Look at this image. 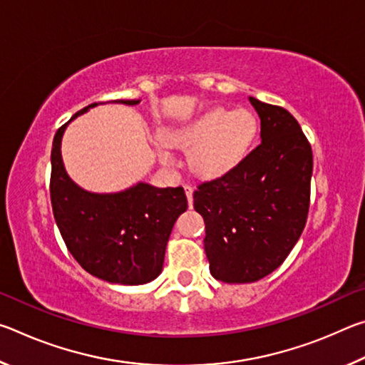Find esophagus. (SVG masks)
Listing matches in <instances>:
<instances>
[{
  "mask_svg": "<svg viewBox=\"0 0 365 365\" xmlns=\"http://www.w3.org/2000/svg\"><path fill=\"white\" fill-rule=\"evenodd\" d=\"M185 193H187L188 205L191 207V206H193V187H190V185H185Z\"/></svg>",
  "mask_w": 365,
  "mask_h": 365,
  "instance_id": "1",
  "label": "esophagus"
}]
</instances>
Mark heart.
<instances>
[{"instance_id": "b5f03b06", "label": "heart", "mask_w": 365, "mask_h": 365, "mask_svg": "<svg viewBox=\"0 0 365 365\" xmlns=\"http://www.w3.org/2000/svg\"><path fill=\"white\" fill-rule=\"evenodd\" d=\"M257 130V119L251 110L212 108L188 125L170 128L165 140L177 148L195 145L190 154L191 169L202 177H219L248 156ZM159 153L164 163H174L163 140L159 141Z\"/></svg>"}]
</instances>
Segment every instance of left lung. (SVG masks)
<instances>
[{
	"instance_id": "obj_1",
	"label": "left lung",
	"mask_w": 365,
	"mask_h": 365,
	"mask_svg": "<svg viewBox=\"0 0 365 365\" xmlns=\"http://www.w3.org/2000/svg\"><path fill=\"white\" fill-rule=\"evenodd\" d=\"M261 119V145L193 193L206 224L205 251L214 279L251 283L285 261L304 230L312 150L287 109L250 96Z\"/></svg>"
}]
</instances>
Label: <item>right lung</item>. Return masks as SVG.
<instances>
[{
  "mask_svg": "<svg viewBox=\"0 0 365 365\" xmlns=\"http://www.w3.org/2000/svg\"><path fill=\"white\" fill-rule=\"evenodd\" d=\"M115 103L138 104L140 100ZM98 103L72 115L54 135L51 150L53 214L73 259L109 283L143 285L163 272L165 246L188 201L182 187L158 188L138 182L119 193H91L67 175L61 140L66 127Z\"/></svg>",
  "mask_w": 365,
  "mask_h": 365,
  "instance_id": "1",
  "label": "right lung"
}]
</instances>
